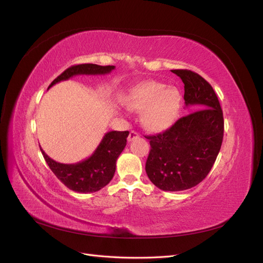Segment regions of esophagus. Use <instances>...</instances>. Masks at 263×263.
Listing matches in <instances>:
<instances>
[{"instance_id":"esophagus-1","label":"esophagus","mask_w":263,"mask_h":263,"mask_svg":"<svg viewBox=\"0 0 263 263\" xmlns=\"http://www.w3.org/2000/svg\"><path fill=\"white\" fill-rule=\"evenodd\" d=\"M137 137H138V133L135 132V130H132V132L129 133V135H128V138H127V140L132 141V140H134L135 138H137Z\"/></svg>"}]
</instances>
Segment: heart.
Segmentation results:
<instances>
[{
	"label": "heart",
	"mask_w": 263,
	"mask_h": 263,
	"mask_svg": "<svg viewBox=\"0 0 263 263\" xmlns=\"http://www.w3.org/2000/svg\"><path fill=\"white\" fill-rule=\"evenodd\" d=\"M125 104L133 112L144 113L141 122L153 133L168 129L177 121L181 109V94L176 87L157 81L142 83L128 94Z\"/></svg>",
	"instance_id": "1"
}]
</instances>
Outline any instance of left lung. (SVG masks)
Wrapping results in <instances>:
<instances>
[{"instance_id": "1", "label": "left lung", "mask_w": 263, "mask_h": 263, "mask_svg": "<svg viewBox=\"0 0 263 263\" xmlns=\"http://www.w3.org/2000/svg\"><path fill=\"white\" fill-rule=\"evenodd\" d=\"M184 83L185 106L194 112L169 129L147 136L146 172L162 191H184L202 182L216 160L224 136V117L212 85L193 71L172 70Z\"/></svg>"}]
</instances>
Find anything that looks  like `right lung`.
<instances>
[{
    "mask_svg": "<svg viewBox=\"0 0 263 263\" xmlns=\"http://www.w3.org/2000/svg\"><path fill=\"white\" fill-rule=\"evenodd\" d=\"M114 69V66L103 67L93 63L72 66L55 78L49 87L60 81L69 80L74 76L107 74ZM128 135L129 132L113 130L106 133L98 148L89 158L72 164L54 161L48 155H46L43 149L41 150L54 176L68 189L78 193H93L107 185L113 179L116 170V160L126 146Z\"/></svg>",
    "mask_w": 263,
    "mask_h": 263,
    "instance_id": "1",
    "label": "right lung"
}]
</instances>
